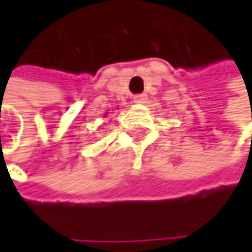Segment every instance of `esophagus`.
I'll list each match as a JSON object with an SVG mask.
<instances>
[{
    "label": "esophagus",
    "instance_id": "34e87169",
    "mask_svg": "<svg viewBox=\"0 0 252 252\" xmlns=\"http://www.w3.org/2000/svg\"><path fill=\"white\" fill-rule=\"evenodd\" d=\"M147 102V95L146 94H140V95H136L134 96V103H140V105H143V103H146Z\"/></svg>",
    "mask_w": 252,
    "mask_h": 252
}]
</instances>
